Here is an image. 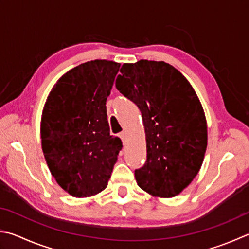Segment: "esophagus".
Returning a JSON list of instances; mask_svg holds the SVG:
<instances>
[{
    "label": "esophagus",
    "mask_w": 249,
    "mask_h": 249,
    "mask_svg": "<svg viewBox=\"0 0 249 249\" xmlns=\"http://www.w3.org/2000/svg\"><path fill=\"white\" fill-rule=\"evenodd\" d=\"M119 137H120V139L123 140V143H124V145L125 144V137H126V133L125 132H121L120 134H119Z\"/></svg>",
    "instance_id": "esophagus-1"
}]
</instances>
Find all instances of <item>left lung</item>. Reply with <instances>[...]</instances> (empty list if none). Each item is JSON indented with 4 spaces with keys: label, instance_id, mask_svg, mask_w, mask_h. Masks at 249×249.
Returning a JSON list of instances; mask_svg holds the SVG:
<instances>
[{
    "label": "left lung",
    "instance_id": "1",
    "mask_svg": "<svg viewBox=\"0 0 249 249\" xmlns=\"http://www.w3.org/2000/svg\"><path fill=\"white\" fill-rule=\"evenodd\" d=\"M116 88L142 114L147 158L134 172L156 197H173L197 175L207 148V121L187 79L165 62L124 64Z\"/></svg>",
    "mask_w": 249,
    "mask_h": 249
}]
</instances>
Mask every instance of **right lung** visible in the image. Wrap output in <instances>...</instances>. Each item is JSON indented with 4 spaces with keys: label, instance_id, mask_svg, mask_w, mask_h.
<instances>
[{
    "label": "right lung",
    "instance_id": "add662e5",
    "mask_svg": "<svg viewBox=\"0 0 249 249\" xmlns=\"http://www.w3.org/2000/svg\"><path fill=\"white\" fill-rule=\"evenodd\" d=\"M119 63L95 59L70 69L54 84L41 117V144L52 176L74 197L106 189L123 147L110 135L106 101Z\"/></svg>",
    "mask_w": 249,
    "mask_h": 249
}]
</instances>
